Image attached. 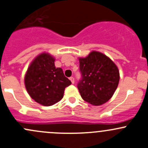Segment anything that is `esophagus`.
<instances>
[{"label":"esophagus","instance_id":"34e87169","mask_svg":"<svg viewBox=\"0 0 148 148\" xmlns=\"http://www.w3.org/2000/svg\"><path fill=\"white\" fill-rule=\"evenodd\" d=\"M69 79H70V81H71V83L74 84V77H70Z\"/></svg>","mask_w":148,"mask_h":148}]
</instances>
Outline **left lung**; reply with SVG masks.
<instances>
[{"label":"left lung","instance_id":"left-lung-1","mask_svg":"<svg viewBox=\"0 0 148 148\" xmlns=\"http://www.w3.org/2000/svg\"><path fill=\"white\" fill-rule=\"evenodd\" d=\"M82 79L77 85L85 101L100 106L113 96L119 83L117 66L109 57L92 51L85 58H79Z\"/></svg>","mask_w":148,"mask_h":148}]
</instances>
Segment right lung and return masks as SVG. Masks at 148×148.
Returning a JSON list of instances; mask_svg holds the SVG:
<instances>
[{"label": "right lung", "instance_id": "obj_1", "mask_svg": "<svg viewBox=\"0 0 148 148\" xmlns=\"http://www.w3.org/2000/svg\"><path fill=\"white\" fill-rule=\"evenodd\" d=\"M55 59L49 54L42 53L31 62L25 76L26 90L33 100L49 106L63 98L66 87L71 84L62 68L54 66Z\"/></svg>", "mask_w": 148, "mask_h": 148}]
</instances>
